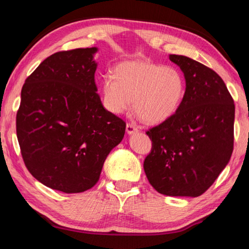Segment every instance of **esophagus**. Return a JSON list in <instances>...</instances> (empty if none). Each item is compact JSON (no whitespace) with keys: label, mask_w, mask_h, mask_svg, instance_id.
I'll return each instance as SVG.
<instances>
[{"label":"esophagus","mask_w":249,"mask_h":249,"mask_svg":"<svg viewBox=\"0 0 249 249\" xmlns=\"http://www.w3.org/2000/svg\"><path fill=\"white\" fill-rule=\"evenodd\" d=\"M125 130H127L128 134H133L138 132V128L132 124H127V125H125Z\"/></svg>","instance_id":"obj_1"}]
</instances>
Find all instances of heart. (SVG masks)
Instances as JSON below:
<instances>
[{"instance_id":"b5f03b06","label":"heart","mask_w":249,"mask_h":249,"mask_svg":"<svg viewBox=\"0 0 249 249\" xmlns=\"http://www.w3.org/2000/svg\"><path fill=\"white\" fill-rule=\"evenodd\" d=\"M104 104L112 113H124L131 106L147 124H160L174 116L186 94V81L179 70L147 61L117 65L113 76L102 83Z\"/></svg>"}]
</instances>
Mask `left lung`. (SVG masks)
I'll list each match as a JSON object with an SVG mask.
<instances>
[{
	"label": "left lung",
	"instance_id": "obj_1",
	"mask_svg": "<svg viewBox=\"0 0 249 249\" xmlns=\"http://www.w3.org/2000/svg\"><path fill=\"white\" fill-rule=\"evenodd\" d=\"M184 72L186 94L174 116L146 134L145 175L160 194L199 197L223 171L234 146V100L219 74L185 55L169 54Z\"/></svg>",
	"mask_w": 249,
	"mask_h": 249
}]
</instances>
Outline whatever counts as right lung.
<instances>
[{
	"label": "right lung",
	"instance_id": "obj_1",
	"mask_svg": "<svg viewBox=\"0 0 249 249\" xmlns=\"http://www.w3.org/2000/svg\"><path fill=\"white\" fill-rule=\"evenodd\" d=\"M97 48L59 51L26 78L16 115L29 173L51 189L77 194L98 181L125 122L104 108L95 84Z\"/></svg>",
	"mask_w": 249,
	"mask_h": 249
}]
</instances>
